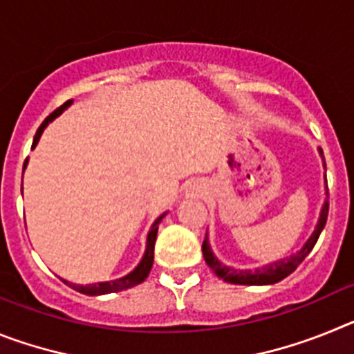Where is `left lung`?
<instances>
[{
    "mask_svg": "<svg viewBox=\"0 0 354 354\" xmlns=\"http://www.w3.org/2000/svg\"><path fill=\"white\" fill-rule=\"evenodd\" d=\"M319 154L323 158V150L319 149ZM323 167L326 168V162H324L323 158ZM326 189V200H324L323 207H321V212H319V220L317 225H315L314 232L312 236L306 239L305 245L298 250L296 253H290L287 257L278 259V261L270 262V264H264L261 268H255V270H237V268H232V266H225L220 259L216 257L214 252L211 248V243H209V234H205L204 245H202V253H204V259L207 262V266L214 271L216 277L223 278L225 282L228 283H236V286H273V283L280 282L286 277H289L303 261L308 253L312 252V248L317 243L319 236L323 232L324 225H326L328 220V184L324 186Z\"/></svg>",
    "mask_w": 354,
    "mask_h": 354,
    "instance_id": "obj_1",
    "label": "left lung"
}]
</instances>
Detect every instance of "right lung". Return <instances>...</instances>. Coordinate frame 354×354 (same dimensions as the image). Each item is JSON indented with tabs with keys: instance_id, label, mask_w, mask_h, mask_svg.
<instances>
[{
	"instance_id": "right-lung-1",
	"label": "right lung",
	"mask_w": 354,
	"mask_h": 354,
	"mask_svg": "<svg viewBox=\"0 0 354 354\" xmlns=\"http://www.w3.org/2000/svg\"><path fill=\"white\" fill-rule=\"evenodd\" d=\"M71 104H72V101H67L64 106H60L58 109H55V111H53V113L42 122V124H40V127L37 129V133H35V138H33V145H31V149H35L37 147V143H39L44 129H46V127H48L56 117H60V115L64 113L65 109H67ZM26 167H28V158H26V161H24L23 170H26ZM165 216H167V212H162L158 220L152 223V227L149 228V234H147V243H145V252H143L142 261H140L138 266H136L133 271H129L127 274H124V277H120V278H115V280H106V282H97V283H86V286H80V283L67 282V280H64V278H62V280H64L67 286H71L74 290H77V292H81V294H86V296H102V294L118 292V290L131 289V287L142 283L143 280L149 277L150 270H152V264H154V245H156V237H158V227Z\"/></svg>"
}]
</instances>
